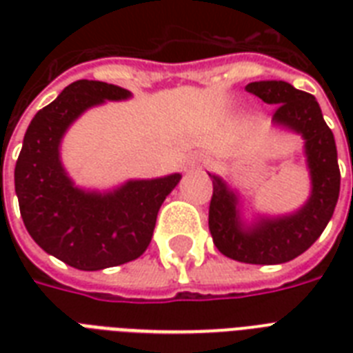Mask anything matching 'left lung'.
Returning a JSON list of instances; mask_svg holds the SVG:
<instances>
[{
  "instance_id": "left-lung-1",
  "label": "left lung",
  "mask_w": 353,
  "mask_h": 353,
  "mask_svg": "<svg viewBox=\"0 0 353 353\" xmlns=\"http://www.w3.org/2000/svg\"><path fill=\"white\" fill-rule=\"evenodd\" d=\"M245 90L268 104H276L273 122L304 137L312 196L295 214L260 218L243 225L238 196L218 176L212 177L209 229L218 251L243 263H284L310 249L328 225L339 199L341 172L335 139L315 97L282 80L251 82Z\"/></svg>"
}]
</instances>
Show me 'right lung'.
<instances>
[{"mask_svg":"<svg viewBox=\"0 0 353 353\" xmlns=\"http://www.w3.org/2000/svg\"><path fill=\"white\" fill-rule=\"evenodd\" d=\"M119 85L77 80L30 121L14 168L19 212L32 240L71 268L99 271L132 262L152 241L165 198L181 176L128 181L113 192H85L60 163V141L74 119L104 101H124Z\"/></svg>","mask_w":353,"mask_h":353,"instance_id":"1","label":"right lung"}]
</instances>
